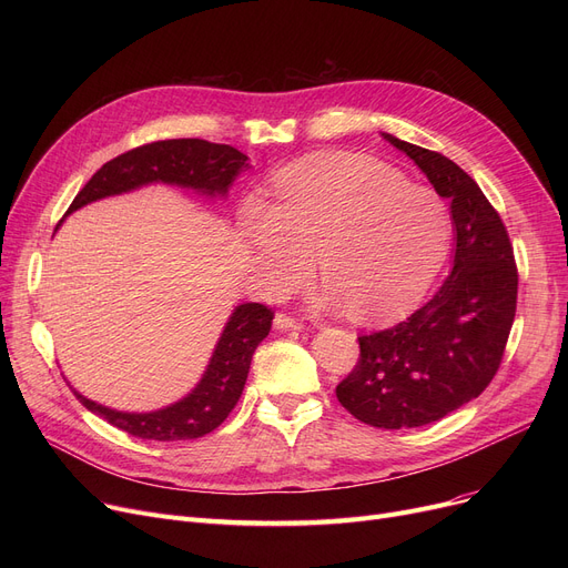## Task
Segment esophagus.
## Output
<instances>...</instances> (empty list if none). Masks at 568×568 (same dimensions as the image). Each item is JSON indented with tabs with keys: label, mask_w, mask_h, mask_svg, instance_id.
<instances>
[{
	"label": "esophagus",
	"mask_w": 568,
	"mask_h": 568,
	"mask_svg": "<svg viewBox=\"0 0 568 568\" xmlns=\"http://www.w3.org/2000/svg\"><path fill=\"white\" fill-rule=\"evenodd\" d=\"M274 329H276V332H300V329H302V322L290 317V315H285V313H278V315L274 317Z\"/></svg>",
	"instance_id": "34e87169"
}]
</instances>
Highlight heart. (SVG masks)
<instances>
[{
	"label": "heart",
	"mask_w": 568,
	"mask_h": 568,
	"mask_svg": "<svg viewBox=\"0 0 568 568\" xmlns=\"http://www.w3.org/2000/svg\"><path fill=\"white\" fill-rule=\"evenodd\" d=\"M239 232L268 296L300 287L317 255L324 302L359 322L407 315L452 244L444 200L375 159L317 154L274 176V202L246 200Z\"/></svg>",
	"instance_id": "1"
}]
</instances>
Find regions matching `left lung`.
Here are the masks:
<instances>
[{
    "mask_svg": "<svg viewBox=\"0 0 568 568\" xmlns=\"http://www.w3.org/2000/svg\"><path fill=\"white\" fill-rule=\"evenodd\" d=\"M452 202L454 262L433 300L405 322L359 338L362 356L336 386L368 426L400 430L444 419L495 377L516 317L518 272L509 234L474 179L430 149L382 133Z\"/></svg>",
    "mask_w": 568,
    "mask_h": 568,
    "instance_id": "8db88e82",
    "label": "left lung"
}]
</instances>
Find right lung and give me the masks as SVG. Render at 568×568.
<instances>
[{
  "instance_id": "add662e5",
  "label": "right lung",
  "mask_w": 568,
  "mask_h": 568,
  "mask_svg": "<svg viewBox=\"0 0 568 568\" xmlns=\"http://www.w3.org/2000/svg\"><path fill=\"white\" fill-rule=\"evenodd\" d=\"M248 156L230 144H214L197 138L161 140L144 144L108 161L75 195L69 214L103 197L138 191L149 184H168L204 197H227L234 179L248 170ZM274 313L262 304H239L227 317L200 382L172 405L154 412H122L73 394L78 400L114 428L133 437L176 442L195 439L219 428L242 398L251 359L257 345L268 336Z\"/></svg>"
}]
</instances>
